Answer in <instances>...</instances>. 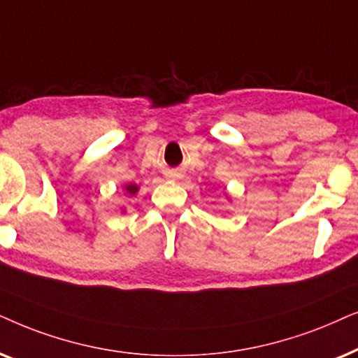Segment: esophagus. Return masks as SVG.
I'll use <instances>...</instances> for the list:
<instances>
[{
    "mask_svg": "<svg viewBox=\"0 0 358 358\" xmlns=\"http://www.w3.org/2000/svg\"><path fill=\"white\" fill-rule=\"evenodd\" d=\"M169 176H170V178H180V176H182V173H180V171H170Z\"/></svg>",
    "mask_w": 358,
    "mask_h": 358,
    "instance_id": "34e87169",
    "label": "esophagus"
}]
</instances>
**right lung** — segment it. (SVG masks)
Here are the masks:
<instances>
[{
    "instance_id": "right-lung-1",
    "label": "right lung",
    "mask_w": 358,
    "mask_h": 358,
    "mask_svg": "<svg viewBox=\"0 0 358 358\" xmlns=\"http://www.w3.org/2000/svg\"><path fill=\"white\" fill-rule=\"evenodd\" d=\"M124 196H134V194L139 192V185L136 183H127L124 185ZM121 213H126V209L121 208Z\"/></svg>"
}]
</instances>
